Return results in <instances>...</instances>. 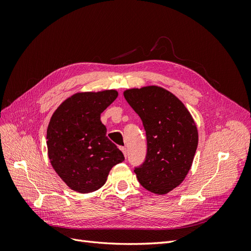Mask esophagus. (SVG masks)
Instances as JSON below:
<instances>
[{
  "mask_svg": "<svg viewBox=\"0 0 251 251\" xmlns=\"http://www.w3.org/2000/svg\"><path fill=\"white\" fill-rule=\"evenodd\" d=\"M120 150H121V151H123V153H124L125 157L126 158V155H127V154H126V148H124V147H121V148H120Z\"/></svg>",
  "mask_w": 251,
  "mask_h": 251,
  "instance_id": "34e87169",
  "label": "esophagus"
}]
</instances>
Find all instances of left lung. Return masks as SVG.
Wrapping results in <instances>:
<instances>
[{"label": "left lung", "instance_id": "1", "mask_svg": "<svg viewBox=\"0 0 251 251\" xmlns=\"http://www.w3.org/2000/svg\"><path fill=\"white\" fill-rule=\"evenodd\" d=\"M138 114L147 134L144 162L134 172L148 191L164 195L186 177L198 147V130L181 100L161 87L149 86L124 92Z\"/></svg>", "mask_w": 251, "mask_h": 251}]
</instances>
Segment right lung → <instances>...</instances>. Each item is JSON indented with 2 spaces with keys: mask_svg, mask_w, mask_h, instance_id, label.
I'll list each match as a JSON object with an SVG mask.
<instances>
[{
  "mask_svg": "<svg viewBox=\"0 0 251 251\" xmlns=\"http://www.w3.org/2000/svg\"><path fill=\"white\" fill-rule=\"evenodd\" d=\"M116 90L72 95L53 113L47 128L52 168L73 191H97L125 156L105 134L100 114L116 100Z\"/></svg>",
  "mask_w": 251,
  "mask_h": 251,
  "instance_id": "add662e5",
  "label": "right lung"
}]
</instances>
